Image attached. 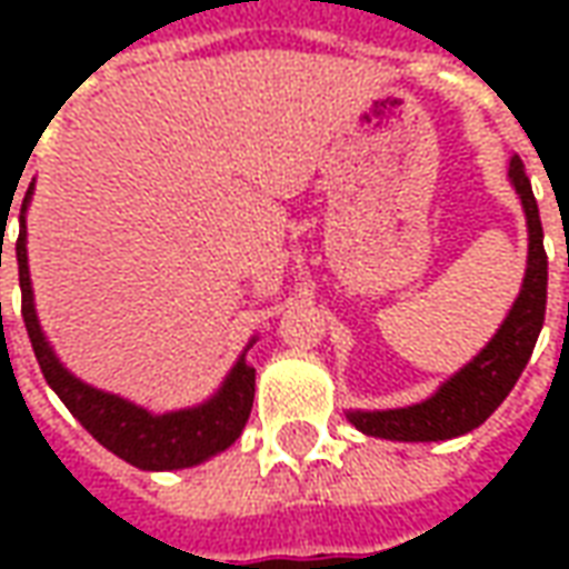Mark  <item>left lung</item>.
Returning a JSON list of instances; mask_svg holds the SVG:
<instances>
[{"instance_id":"1","label":"left lung","mask_w":569,"mask_h":569,"mask_svg":"<svg viewBox=\"0 0 569 569\" xmlns=\"http://www.w3.org/2000/svg\"><path fill=\"white\" fill-rule=\"evenodd\" d=\"M509 179L521 198L527 216V271L521 292L497 335L472 362L441 383L436 393L408 408L390 411H350L347 420L366 436L393 441H445L481 427L500 408L515 381L521 378L527 359L537 347L539 329L546 320V286H549V256L542 249V222L525 163L515 154Z\"/></svg>"}]
</instances>
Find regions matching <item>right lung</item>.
Instances as JSON below:
<instances>
[{
  "mask_svg": "<svg viewBox=\"0 0 569 569\" xmlns=\"http://www.w3.org/2000/svg\"><path fill=\"white\" fill-rule=\"evenodd\" d=\"M30 198L32 182L27 188L23 207H20V234L18 243H14L20 273V313L27 322L32 353L39 359L44 381L51 383V390L63 399V406L72 411V418L79 420L103 448L118 453L130 466L149 469V472L198 466L210 460L212 453L234 445L237 436L247 427L252 396H256V369L247 366V359H243L247 353L237 359V366L212 399H207L203 406L182 408V411H170V415H151V411L133 406L121 396L93 390L60 366L51 345L44 341L42 326L36 317V305H32L30 261H27V207H30Z\"/></svg>",
  "mask_w": 569,
  "mask_h": 569,
  "instance_id": "add662e5",
  "label": "right lung"
}]
</instances>
